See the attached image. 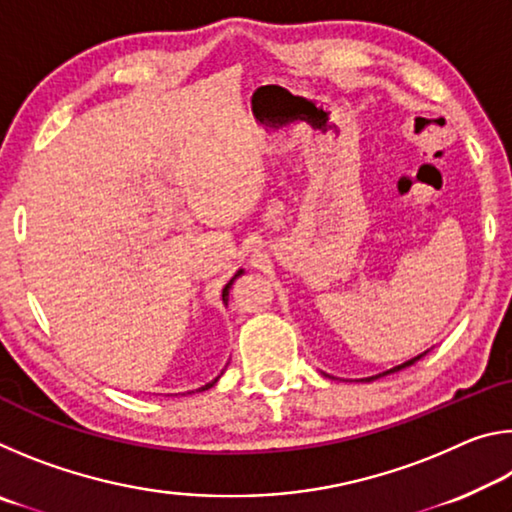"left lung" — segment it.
Returning a JSON list of instances; mask_svg holds the SVG:
<instances>
[{
  "instance_id": "left-lung-1",
  "label": "left lung",
  "mask_w": 512,
  "mask_h": 512,
  "mask_svg": "<svg viewBox=\"0 0 512 512\" xmlns=\"http://www.w3.org/2000/svg\"><path fill=\"white\" fill-rule=\"evenodd\" d=\"M424 354H427V352H424ZM424 354H418V357H415V359H411V361H406V363H402V366H395V368H391V370L381 372V375H375V377H366V379H361V381H372V379H379V377H386V375H391V372H397V370H402V368H409V366H413V363H415V361H418V359H422V357H424Z\"/></svg>"
}]
</instances>
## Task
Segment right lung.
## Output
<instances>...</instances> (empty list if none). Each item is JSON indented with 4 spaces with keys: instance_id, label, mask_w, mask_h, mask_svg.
<instances>
[{
    "instance_id": "add662e5",
    "label": "right lung",
    "mask_w": 512,
    "mask_h": 512,
    "mask_svg": "<svg viewBox=\"0 0 512 512\" xmlns=\"http://www.w3.org/2000/svg\"><path fill=\"white\" fill-rule=\"evenodd\" d=\"M241 273H244V271H237L235 275H232V280H230V282L225 284V287H223V293H221V300H223V305H228V296H230V289H232V284H235V280H237V277H239ZM221 375H223V372H221ZM221 375H219V377H221ZM219 377L212 379L210 384H205V386H201V388H196V391L201 393V391H207V388H212V386L216 384V381H219ZM187 393H194V391H187Z\"/></svg>"
}]
</instances>
